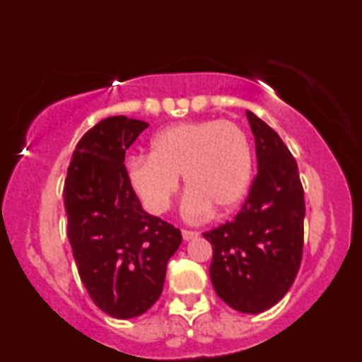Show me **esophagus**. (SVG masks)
Masks as SVG:
<instances>
[{
    "label": "esophagus",
    "mask_w": 362,
    "mask_h": 362,
    "mask_svg": "<svg viewBox=\"0 0 362 362\" xmlns=\"http://www.w3.org/2000/svg\"><path fill=\"white\" fill-rule=\"evenodd\" d=\"M182 238L185 240V242H190V240L197 238V233L195 231H189V230H182Z\"/></svg>",
    "instance_id": "1"
}]
</instances>
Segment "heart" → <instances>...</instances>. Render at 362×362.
I'll list each match as a JSON object with an SVG mask.
<instances>
[{
  "mask_svg": "<svg viewBox=\"0 0 362 362\" xmlns=\"http://www.w3.org/2000/svg\"><path fill=\"white\" fill-rule=\"evenodd\" d=\"M253 158L247 134L230 120L206 119L180 122L156 132L149 156L127 161L126 178L132 194L149 214H163L172 206L184 175L182 214L199 221L218 209L235 211L252 182Z\"/></svg>",
  "mask_w": 362,
  "mask_h": 362,
  "instance_id": "b5f03b06",
  "label": "heart"
}]
</instances>
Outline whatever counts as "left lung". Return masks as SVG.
Wrapping results in <instances>:
<instances>
[{
  "label": "left lung",
  "mask_w": 362,
  "mask_h": 362,
  "mask_svg": "<svg viewBox=\"0 0 362 362\" xmlns=\"http://www.w3.org/2000/svg\"><path fill=\"white\" fill-rule=\"evenodd\" d=\"M257 177L233 221L204 233L213 245L211 282L240 313L272 308L288 293L303 253L305 194L298 165L276 131L247 110Z\"/></svg>",
  "instance_id": "8db88e82"
}]
</instances>
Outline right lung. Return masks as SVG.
Returning <instances> with one entry per match:
<instances>
[{"instance_id":"obj_1","label":"right lung","mask_w":362,"mask_h":362,"mask_svg":"<svg viewBox=\"0 0 362 362\" xmlns=\"http://www.w3.org/2000/svg\"><path fill=\"white\" fill-rule=\"evenodd\" d=\"M148 127L126 115L93 126L74 149L64 182L68 238L91 301L112 318L146 313L160 298L182 235L132 194L124 156Z\"/></svg>"}]
</instances>
